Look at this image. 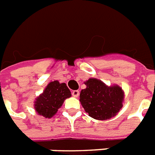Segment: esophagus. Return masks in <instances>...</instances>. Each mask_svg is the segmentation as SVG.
Here are the masks:
<instances>
[{
    "instance_id": "obj_1",
    "label": "esophagus",
    "mask_w": 155,
    "mask_h": 155,
    "mask_svg": "<svg viewBox=\"0 0 155 155\" xmlns=\"http://www.w3.org/2000/svg\"><path fill=\"white\" fill-rule=\"evenodd\" d=\"M72 96L74 97H78L79 96H80V91H78V90H75V91H73Z\"/></svg>"
}]
</instances>
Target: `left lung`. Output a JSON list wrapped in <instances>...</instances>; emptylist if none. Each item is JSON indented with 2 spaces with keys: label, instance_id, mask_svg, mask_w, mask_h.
<instances>
[{
  "label": "left lung",
  "instance_id": "8db88e82",
  "mask_svg": "<svg viewBox=\"0 0 155 155\" xmlns=\"http://www.w3.org/2000/svg\"><path fill=\"white\" fill-rule=\"evenodd\" d=\"M84 84L87 87L81 90L80 101L91 117L108 120L117 115L122 108L125 94L118 85L107 86L95 78H90Z\"/></svg>",
  "mask_w": 155,
  "mask_h": 155
}]
</instances>
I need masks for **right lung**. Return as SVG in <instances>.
Returning a JSON list of instances; mask_svg holds the SVG:
<instances>
[{
	"label": "right lung",
	"mask_w": 155,
	"mask_h": 155,
	"mask_svg": "<svg viewBox=\"0 0 155 155\" xmlns=\"http://www.w3.org/2000/svg\"><path fill=\"white\" fill-rule=\"evenodd\" d=\"M71 97L70 90L65 83L60 84L54 80L49 83L42 94L35 99V109L38 115L51 118L55 115L64 101Z\"/></svg>",
	"instance_id": "obj_1"
}]
</instances>
